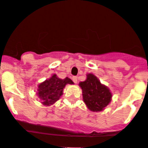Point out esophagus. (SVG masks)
<instances>
[{
    "instance_id": "1",
    "label": "esophagus",
    "mask_w": 148,
    "mask_h": 148,
    "mask_svg": "<svg viewBox=\"0 0 148 148\" xmlns=\"http://www.w3.org/2000/svg\"><path fill=\"white\" fill-rule=\"evenodd\" d=\"M72 80L74 83H77V77H72Z\"/></svg>"
}]
</instances>
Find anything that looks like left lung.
<instances>
[{"label": "left lung", "instance_id": "obj_1", "mask_svg": "<svg viewBox=\"0 0 148 148\" xmlns=\"http://www.w3.org/2000/svg\"><path fill=\"white\" fill-rule=\"evenodd\" d=\"M86 76V80L79 84L82 90L83 101L89 110L99 112L110 103L112 94L108 88L102 85L95 75L88 74Z\"/></svg>", "mask_w": 148, "mask_h": 148}]
</instances>
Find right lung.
I'll list each match as a JSON object with an SVG mask.
<instances>
[{
  "instance_id": "right-lung-1",
  "label": "right lung",
  "mask_w": 148,
  "mask_h": 148,
  "mask_svg": "<svg viewBox=\"0 0 148 148\" xmlns=\"http://www.w3.org/2000/svg\"><path fill=\"white\" fill-rule=\"evenodd\" d=\"M67 84H74L69 77L60 79L56 74L38 85V95L44 106H51L56 102L62 95L63 88Z\"/></svg>"
}]
</instances>
